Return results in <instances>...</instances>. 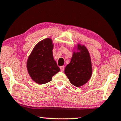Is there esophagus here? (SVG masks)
I'll list each match as a JSON object with an SVG mask.
<instances>
[{
    "mask_svg": "<svg viewBox=\"0 0 121 121\" xmlns=\"http://www.w3.org/2000/svg\"><path fill=\"white\" fill-rule=\"evenodd\" d=\"M60 70H61V72H64V69H65V66H61L60 67Z\"/></svg>",
    "mask_w": 121,
    "mask_h": 121,
    "instance_id": "esophagus-1",
    "label": "esophagus"
}]
</instances>
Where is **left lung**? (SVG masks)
<instances>
[{"instance_id": "left-lung-1", "label": "left lung", "mask_w": 121, "mask_h": 121, "mask_svg": "<svg viewBox=\"0 0 121 121\" xmlns=\"http://www.w3.org/2000/svg\"><path fill=\"white\" fill-rule=\"evenodd\" d=\"M79 52L74 53L70 63L66 66L65 73L69 82L76 87H80L90 80L92 73L91 57L84 46L78 45Z\"/></svg>"}]
</instances>
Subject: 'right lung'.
I'll list each match as a JSON object with an SVG mask.
<instances>
[{
  "label": "right lung",
  "mask_w": 121,
  "mask_h": 121,
  "mask_svg": "<svg viewBox=\"0 0 121 121\" xmlns=\"http://www.w3.org/2000/svg\"><path fill=\"white\" fill-rule=\"evenodd\" d=\"M53 44L50 39H46L36 45L27 61V69L32 80L39 84L50 82L60 71L53 56Z\"/></svg>",
  "instance_id": "1"
}]
</instances>
